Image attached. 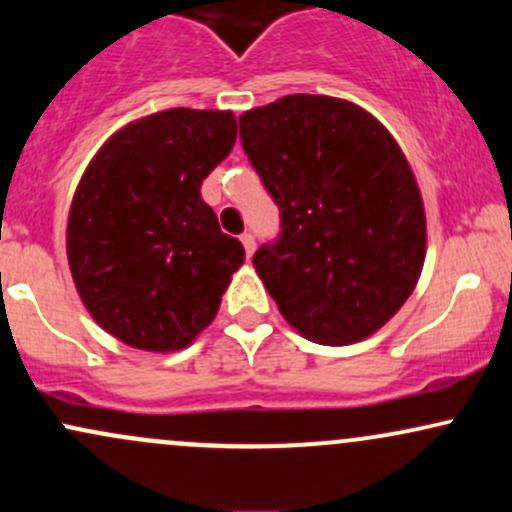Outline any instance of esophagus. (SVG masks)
Masks as SVG:
<instances>
[{"label":"esophagus","instance_id":"esophagus-1","mask_svg":"<svg viewBox=\"0 0 512 512\" xmlns=\"http://www.w3.org/2000/svg\"><path fill=\"white\" fill-rule=\"evenodd\" d=\"M240 240H243V247H245L247 257H252V252H255V247H257L255 235H252V233H243V235H240Z\"/></svg>","mask_w":512,"mask_h":512}]
</instances>
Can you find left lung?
Wrapping results in <instances>:
<instances>
[{"mask_svg":"<svg viewBox=\"0 0 512 512\" xmlns=\"http://www.w3.org/2000/svg\"><path fill=\"white\" fill-rule=\"evenodd\" d=\"M240 143L279 206L252 265L303 338L350 345L406 303L425 260L418 184L391 133L350 101L289 94L240 116Z\"/></svg>","mask_w":512,"mask_h":512,"instance_id":"left-lung-1","label":"left lung"}]
</instances>
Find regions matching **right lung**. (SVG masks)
Segmentation results:
<instances>
[{
	"mask_svg": "<svg viewBox=\"0 0 512 512\" xmlns=\"http://www.w3.org/2000/svg\"><path fill=\"white\" fill-rule=\"evenodd\" d=\"M230 111L170 109L106 140L67 221V260L106 333L150 352L182 350L216 316L245 260L201 199L235 145Z\"/></svg>",
	"mask_w": 512,
	"mask_h": 512,
	"instance_id": "1",
	"label": "right lung"
}]
</instances>
